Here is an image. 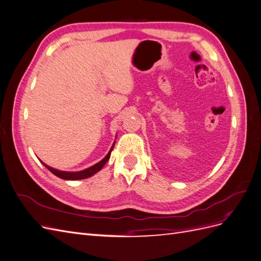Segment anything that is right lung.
I'll return each instance as SVG.
<instances>
[{"label":"right lung","instance_id":"1","mask_svg":"<svg viewBox=\"0 0 261 261\" xmlns=\"http://www.w3.org/2000/svg\"><path fill=\"white\" fill-rule=\"evenodd\" d=\"M114 145L115 143L112 145L111 149H110V151L108 152V154L102 159L101 161H99L98 163H96L94 165H92V167L90 168H87L85 170H82V171H77V172H66V171H60V170H57V169H53L51 167H49V165H46L45 163H43L42 161V164L44 165V167L48 169L50 172H52L54 175H57L58 177L62 178V179H66V180H77V179H84V178H88L92 175L96 174L97 172H99L102 168H103V165L108 162V160L110 159V155H111V152L112 150L114 148Z\"/></svg>","mask_w":261,"mask_h":261}]
</instances>
